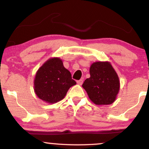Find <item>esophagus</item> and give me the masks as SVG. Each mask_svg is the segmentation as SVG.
<instances>
[{
	"label": "esophagus",
	"instance_id": "esophagus-1",
	"mask_svg": "<svg viewBox=\"0 0 149 149\" xmlns=\"http://www.w3.org/2000/svg\"><path fill=\"white\" fill-rule=\"evenodd\" d=\"M83 80H82V79H80V80H78V81H77V83H78V84L80 85H81L82 84H83Z\"/></svg>",
	"mask_w": 149,
	"mask_h": 149
}]
</instances>
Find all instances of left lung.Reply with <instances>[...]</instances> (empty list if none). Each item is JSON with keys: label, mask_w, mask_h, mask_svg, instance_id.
<instances>
[{"label": "left lung", "mask_w": 149, "mask_h": 149, "mask_svg": "<svg viewBox=\"0 0 149 149\" xmlns=\"http://www.w3.org/2000/svg\"><path fill=\"white\" fill-rule=\"evenodd\" d=\"M90 77L82 86L96 105H109L115 102L120 90L119 78L109 61H96L90 68Z\"/></svg>", "instance_id": "left-lung-1"}]
</instances>
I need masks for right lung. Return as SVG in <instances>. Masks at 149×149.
<instances>
[{"mask_svg": "<svg viewBox=\"0 0 149 149\" xmlns=\"http://www.w3.org/2000/svg\"><path fill=\"white\" fill-rule=\"evenodd\" d=\"M33 84L34 92L39 99L46 103L54 104L63 100L76 82L60 58L52 57L38 70Z\"/></svg>", "mask_w": 149, "mask_h": 149, "instance_id": "obj_1", "label": "right lung"}]
</instances>
